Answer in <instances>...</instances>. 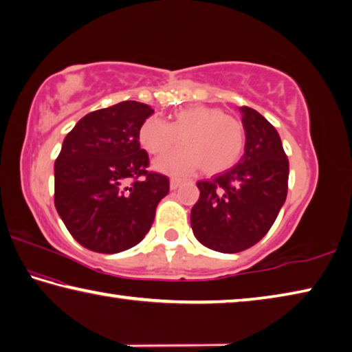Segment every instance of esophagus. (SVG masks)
I'll list each match as a JSON object with an SVG mask.
<instances>
[{"mask_svg":"<svg viewBox=\"0 0 352 352\" xmlns=\"http://www.w3.org/2000/svg\"><path fill=\"white\" fill-rule=\"evenodd\" d=\"M182 184V179H179V177H171V181H170V187H171V190H176L177 187H179Z\"/></svg>","mask_w":352,"mask_h":352,"instance_id":"obj_1","label":"esophagus"}]
</instances>
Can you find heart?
<instances>
[{"mask_svg": "<svg viewBox=\"0 0 352 352\" xmlns=\"http://www.w3.org/2000/svg\"><path fill=\"white\" fill-rule=\"evenodd\" d=\"M179 139L184 146L160 157L156 162L159 170L186 175L201 166L207 175H218L243 157L245 129L235 116L206 104L176 109L170 123L148 117L139 129L142 146L156 156L175 148Z\"/></svg>", "mask_w": 352, "mask_h": 352, "instance_id": "obj_1", "label": "heart"}]
</instances>
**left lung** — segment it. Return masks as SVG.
<instances>
[{"label":"left lung","instance_id":"obj_1","mask_svg":"<svg viewBox=\"0 0 352 352\" xmlns=\"http://www.w3.org/2000/svg\"><path fill=\"white\" fill-rule=\"evenodd\" d=\"M245 129L244 156L230 170L199 181L192 229L201 244L223 254L255 245L269 232L287 196L289 160L272 123L239 108Z\"/></svg>","mask_w":352,"mask_h":352}]
</instances>
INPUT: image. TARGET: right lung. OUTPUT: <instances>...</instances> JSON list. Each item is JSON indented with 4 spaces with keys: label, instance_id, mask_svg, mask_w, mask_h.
Instances as JSON below:
<instances>
[{
    "label": "right lung",
    "instance_id": "add662e5",
    "mask_svg": "<svg viewBox=\"0 0 352 352\" xmlns=\"http://www.w3.org/2000/svg\"><path fill=\"white\" fill-rule=\"evenodd\" d=\"M154 109L134 100L97 109L77 122L55 159L54 204L83 248L117 254L140 243L170 192L150 171L139 129Z\"/></svg>",
    "mask_w": 352,
    "mask_h": 352
}]
</instances>
